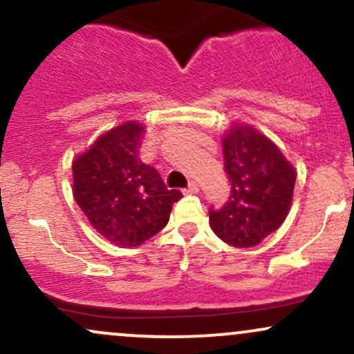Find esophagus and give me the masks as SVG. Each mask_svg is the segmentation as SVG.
<instances>
[{"label": "esophagus", "instance_id": "obj_1", "mask_svg": "<svg viewBox=\"0 0 354 354\" xmlns=\"http://www.w3.org/2000/svg\"><path fill=\"white\" fill-rule=\"evenodd\" d=\"M198 189H200V188H198L196 183H194V181H189L188 188L185 189V193H186V194H194V193H198Z\"/></svg>", "mask_w": 354, "mask_h": 354}]
</instances>
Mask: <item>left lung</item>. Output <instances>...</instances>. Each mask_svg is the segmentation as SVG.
Returning <instances> with one entry per match:
<instances>
[{
    "label": "left lung",
    "instance_id": "8db88e82",
    "mask_svg": "<svg viewBox=\"0 0 354 354\" xmlns=\"http://www.w3.org/2000/svg\"><path fill=\"white\" fill-rule=\"evenodd\" d=\"M230 200L209 209L211 230L236 248L259 245L286 219L296 171L270 138L250 124H233L223 136Z\"/></svg>",
    "mask_w": 354,
    "mask_h": 354
}]
</instances>
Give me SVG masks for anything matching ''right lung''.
Instances as JSON below:
<instances>
[{"mask_svg": "<svg viewBox=\"0 0 354 354\" xmlns=\"http://www.w3.org/2000/svg\"><path fill=\"white\" fill-rule=\"evenodd\" d=\"M143 136V124L126 121L73 161V196L93 228L116 246H140L160 233L183 196L138 158Z\"/></svg>", "mask_w": 354, "mask_h": 354, "instance_id": "1", "label": "right lung"}]
</instances>
